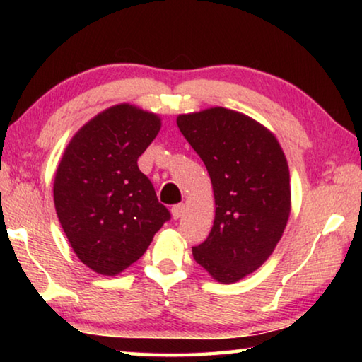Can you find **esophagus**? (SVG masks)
Returning <instances> with one entry per match:
<instances>
[{
	"mask_svg": "<svg viewBox=\"0 0 362 362\" xmlns=\"http://www.w3.org/2000/svg\"><path fill=\"white\" fill-rule=\"evenodd\" d=\"M183 212H185V206L183 204H177L173 207V209H170V214H173L174 220H179L183 216Z\"/></svg>",
	"mask_w": 362,
	"mask_h": 362,
	"instance_id": "34e87169",
	"label": "esophagus"
}]
</instances>
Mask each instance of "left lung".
Masks as SVG:
<instances>
[{
	"label": "left lung",
	"mask_w": 362,
	"mask_h": 362,
	"mask_svg": "<svg viewBox=\"0 0 362 362\" xmlns=\"http://www.w3.org/2000/svg\"><path fill=\"white\" fill-rule=\"evenodd\" d=\"M206 164L216 217L193 257L212 279L236 283L273 254L291 216L289 166L274 134L250 116L212 107L177 116Z\"/></svg>",
	"instance_id": "obj_1"
}]
</instances>
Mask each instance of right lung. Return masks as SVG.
I'll use <instances>...</instances> for the list:
<instances>
[{"label":"right lung","instance_id":"obj_1","mask_svg":"<svg viewBox=\"0 0 362 362\" xmlns=\"http://www.w3.org/2000/svg\"><path fill=\"white\" fill-rule=\"evenodd\" d=\"M159 129L156 113L118 103L86 122L57 166L59 222L78 259L103 276L137 262L170 218L137 166Z\"/></svg>","mask_w":362,"mask_h":362}]
</instances>
